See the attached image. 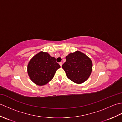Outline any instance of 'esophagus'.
<instances>
[{
  "label": "esophagus",
  "mask_w": 122,
  "mask_h": 122,
  "mask_svg": "<svg viewBox=\"0 0 122 122\" xmlns=\"http://www.w3.org/2000/svg\"><path fill=\"white\" fill-rule=\"evenodd\" d=\"M59 64H60V66H62V62H61L59 63Z\"/></svg>",
  "instance_id": "1"
}]
</instances>
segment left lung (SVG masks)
Instances as JSON below:
<instances>
[{"mask_svg":"<svg viewBox=\"0 0 122 122\" xmlns=\"http://www.w3.org/2000/svg\"><path fill=\"white\" fill-rule=\"evenodd\" d=\"M62 68L70 80L77 84L86 81L92 71V62L86 54L76 51L66 57Z\"/></svg>","mask_w":122,"mask_h":122,"instance_id":"8db88e82","label":"left lung"}]
</instances>
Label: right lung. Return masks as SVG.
Returning a JSON list of instances; mask_svg holds the SVG:
<instances>
[{"instance_id":"add662e5","label":"right lung","mask_w":122,"mask_h":122,"mask_svg":"<svg viewBox=\"0 0 122 122\" xmlns=\"http://www.w3.org/2000/svg\"><path fill=\"white\" fill-rule=\"evenodd\" d=\"M60 68L56 58L47 52H40L30 60L27 71L31 81L38 85H43L50 81L56 71Z\"/></svg>"}]
</instances>
